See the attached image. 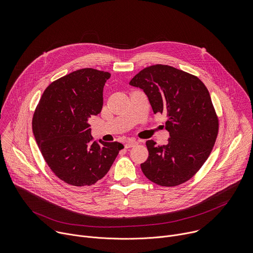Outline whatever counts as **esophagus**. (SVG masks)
<instances>
[{"label":"esophagus","mask_w":253,"mask_h":253,"mask_svg":"<svg viewBox=\"0 0 253 253\" xmlns=\"http://www.w3.org/2000/svg\"><path fill=\"white\" fill-rule=\"evenodd\" d=\"M138 144V142L137 141H135L134 139H129L128 141H126V143H125V148L126 149H128V148H131V147H134L135 145H137Z\"/></svg>","instance_id":"obj_1"}]
</instances>
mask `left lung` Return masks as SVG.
Here are the masks:
<instances>
[{
	"mask_svg": "<svg viewBox=\"0 0 253 253\" xmlns=\"http://www.w3.org/2000/svg\"><path fill=\"white\" fill-rule=\"evenodd\" d=\"M147 95L154 114H165L167 145L146 141L149 152L141 169L150 181L173 187L191 179L209 157L219 121L203 82L168 65L144 68L129 83Z\"/></svg>",
	"mask_w": 253,
	"mask_h": 253,
	"instance_id": "left-lung-1",
	"label": "left lung"
}]
</instances>
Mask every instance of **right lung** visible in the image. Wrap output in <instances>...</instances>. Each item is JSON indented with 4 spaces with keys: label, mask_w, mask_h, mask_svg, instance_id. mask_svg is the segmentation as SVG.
Instances as JSON below:
<instances>
[{
    "label": "right lung",
    "mask_w": 253,
    "mask_h": 253,
    "mask_svg": "<svg viewBox=\"0 0 253 253\" xmlns=\"http://www.w3.org/2000/svg\"><path fill=\"white\" fill-rule=\"evenodd\" d=\"M109 72L80 69L52 82L44 91L33 116V133L54 174L78 187L97 183L109 171L119 142L96 141L88 121L103 106V88Z\"/></svg>",
    "instance_id": "obj_1"
}]
</instances>
